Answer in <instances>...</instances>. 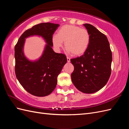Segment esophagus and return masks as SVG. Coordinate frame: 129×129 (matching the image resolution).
I'll use <instances>...</instances> for the list:
<instances>
[{
	"instance_id": "obj_1",
	"label": "esophagus",
	"mask_w": 129,
	"mask_h": 129,
	"mask_svg": "<svg viewBox=\"0 0 129 129\" xmlns=\"http://www.w3.org/2000/svg\"><path fill=\"white\" fill-rule=\"evenodd\" d=\"M67 62H71V58L68 57H67Z\"/></svg>"
}]
</instances>
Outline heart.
I'll use <instances>...</instances> for the list:
<instances>
[{"instance_id":"heart-1","label":"heart","mask_w":129,"mask_h":129,"mask_svg":"<svg viewBox=\"0 0 129 129\" xmlns=\"http://www.w3.org/2000/svg\"><path fill=\"white\" fill-rule=\"evenodd\" d=\"M90 41V36L87 29L72 25L62 26L57 31L56 35L52 37L53 46L57 50L64 42L65 48L74 56L83 54L88 48Z\"/></svg>"}]
</instances>
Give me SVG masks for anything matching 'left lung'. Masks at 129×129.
I'll return each mask as SVG.
<instances>
[{
  "label": "left lung",
  "mask_w": 129,
  "mask_h": 129,
  "mask_svg": "<svg viewBox=\"0 0 129 129\" xmlns=\"http://www.w3.org/2000/svg\"><path fill=\"white\" fill-rule=\"evenodd\" d=\"M90 41L83 55L71 59L74 67L71 74L74 85L80 91L94 93L107 84L111 73L112 52L107 37L89 24H83Z\"/></svg>",
  "instance_id": "left-lung-1"
}]
</instances>
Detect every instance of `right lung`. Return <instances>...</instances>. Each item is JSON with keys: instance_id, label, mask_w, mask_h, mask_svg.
<instances>
[{"instance_id": "obj_1", "label": "right lung", "mask_w": 129, "mask_h": 129, "mask_svg": "<svg viewBox=\"0 0 129 129\" xmlns=\"http://www.w3.org/2000/svg\"><path fill=\"white\" fill-rule=\"evenodd\" d=\"M58 26L50 22L35 25L23 33L15 46V75L22 87L34 96L44 97L51 93L56 86L57 76L67 63L64 54L52 49L53 35ZM33 35L41 36L47 44L42 56L31 61L25 57L23 49L25 39Z\"/></svg>"}]
</instances>
